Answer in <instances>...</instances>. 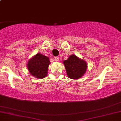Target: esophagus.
Returning <instances> with one entry per match:
<instances>
[{"instance_id":"1","label":"esophagus","mask_w":121,"mask_h":121,"mask_svg":"<svg viewBox=\"0 0 121 121\" xmlns=\"http://www.w3.org/2000/svg\"><path fill=\"white\" fill-rule=\"evenodd\" d=\"M54 60L55 61H58L59 60V57H54Z\"/></svg>"}]
</instances>
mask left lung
Here are the masks:
<instances>
[{
  "instance_id": "8db88e82",
  "label": "left lung",
  "mask_w": 121,
  "mask_h": 121,
  "mask_svg": "<svg viewBox=\"0 0 121 121\" xmlns=\"http://www.w3.org/2000/svg\"><path fill=\"white\" fill-rule=\"evenodd\" d=\"M66 73L69 78L78 79L84 76L87 69V64L74 55H72L68 59L64 61Z\"/></svg>"
}]
</instances>
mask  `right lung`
<instances>
[{
	"mask_svg": "<svg viewBox=\"0 0 121 121\" xmlns=\"http://www.w3.org/2000/svg\"><path fill=\"white\" fill-rule=\"evenodd\" d=\"M50 63L49 57L38 53L30 59L27 68L32 76L37 78H43L47 76Z\"/></svg>",
	"mask_w": 121,
	"mask_h": 121,
	"instance_id": "right-lung-1",
	"label": "right lung"
}]
</instances>
